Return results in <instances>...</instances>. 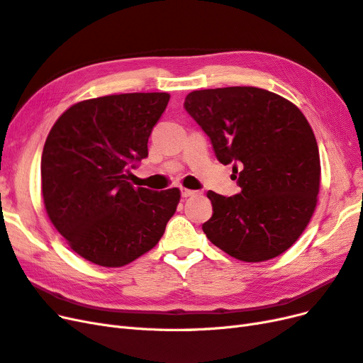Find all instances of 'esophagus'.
Listing matches in <instances>:
<instances>
[{
	"label": "esophagus",
	"mask_w": 363,
	"mask_h": 363,
	"mask_svg": "<svg viewBox=\"0 0 363 363\" xmlns=\"http://www.w3.org/2000/svg\"><path fill=\"white\" fill-rule=\"evenodd\" d=\"M194 195H199V191L182 188V196H183V199H188V196H194Z\"/></svg>",
	"instance_id": "34e87169"
}]
</instances>
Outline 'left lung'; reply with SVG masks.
Segmentation results:
<instances>
[{
    "instance_id": "obj_1",
    "label": "left lung",
    "mask_w": 363,
    "mask_h": 363,
    "mask_svg": "<svg viewBox=\"0 0 363 363\" xmlns=\"http://www.w3.org/2000/svg\"><path fill=\"white\" fill-rule=\"evenodd\" d=\"M184 108L218 160L233 163L240 188L233 196L207 192V239L242 262L280 256L309 224L320 192V151L306 116L286 98L252 86L194 91Z\"/></svg>"
}]
</instances>
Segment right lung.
Returning a JSON list of instances; mask_svg holds the SVG:
<instances>
[{
    "mask_svg": "<svg viewBox=\"0 0 363 363\" xmlns=\"http://www.w3.org/2000/svg\"><path fill=\"white\" fill-rule=\"evenodd\" d=\"M167 92L107 95L71 106L43 145L42 196L68 245L95 265L124 267L160 240L180 201L177 188L155 192L127 182L148 156V138Z\"/></svg>",
    "mask_w": 363,
    "mask_h": 363,
    "instance_id": "obj_1",
    "label": "right lung"
}]
</instances>
